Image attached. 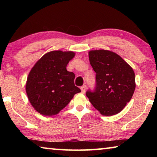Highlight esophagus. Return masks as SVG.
Wrapping results in <instances>:
<instances>
[{
  "mask_svg": "<svg viewBox=\"0 0 157 157\" xmlns=\"http://www.w3.org/2000/svg\"><path fill=\"white\" fill-rule=\"evenodd\" d=\"M86 85H83V86H81V91H82V94H84L85 93V91H86Z\"/></svg>",
  "mask_w": 157,
  "mask_h": 157,
  "instance_id": "esophagus-1",
  "label": "esophagus"
}]
</instances>
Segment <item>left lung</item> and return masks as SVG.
<instances>
[{
  "label": "left lung",
  "mask_w": 157,
  "mask_h": 157,
  "mask_svg": "<svg viewBox=\"0 0 157 157\" xmlns=\"http://www.w3.org/2000/svg\"><path fill=\"white\" fill-rule=\"evenodd\" d=\"M89 57L96 75L94 89L88 90L86 95L103 116L118 113L134 94V71L123 58L109 50H91Z\"/></svg>",
  "instance_id": "left-lung-1"
}]
</instances>
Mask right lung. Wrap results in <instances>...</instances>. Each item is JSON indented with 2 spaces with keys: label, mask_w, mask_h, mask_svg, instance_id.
Returning <instances> with one entry per match:
<instances>
[{
  "label": "right lung",
  "mask_w": 157,
  "mask_h": 157,
  "mask_svg": "<svg viewBox=\"0 0 157 157\" xmlns=\"http://www.w3.org/2000/svg\"><path fill=\"white\" fill-rule=\"evenodd\" d=\"M75 56L71 51L54 50L44 55L29 73L26 93L35 110L44 116L55 115L81 90L74 84L75 74L66 70Z\"/></svg>",
  "instance_id": "obj_1"
}]
</instances>
